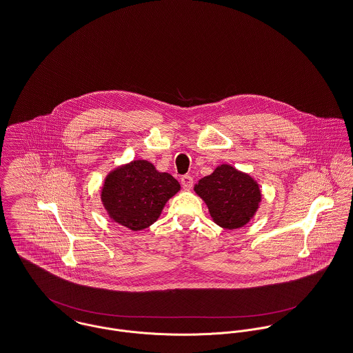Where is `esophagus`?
I'll return each mask as SVG.
<instances>
[{"instance_id":"1","label":"esophagus","mask_w":353,"mask_h":353,"mask_svg":"<svg viewBox=\"0 0 353 353\" xmlns=\"http://www.w3.org/2000/svg\"><path fill=\"white\" fill-rule=\"evenodd\" d=\"M181 185L184 190H190L193 187V177L190 174H185L181 177Z\"/></svg>"}]
</instances>
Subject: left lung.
I'll return each mask as SVG.
<instances>
[{"mask_svg":"<svg viewBox=\"0 0 353 353\" xmlns=\"http://www.w3.org/2000/svg\"><path fill=\"white\" fill-rule=\"evenodd\" d=\"M194 192L205 201L214 221L227 230L243 227L254 216L261 201L256 181L225 163L199 180Z\"/></svg>","mask_w":353,"mask_h":353,"instance_id":"left-lung-1","label":"left lung"}]
</instances>
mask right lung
Returning <instances> with one entry per match:
<instances>
[{"label":"right lung","instance_id":"right-lung-1","mask_svg":"<svg viewBox=\"0 0 353 353\" xmlns=\"http://www.w3.org/2000/svg\"><path fill=\"white\" fill-rule=\"evenodd\" d=\"M179 190L180 184L173 176L138 160L110 173L102 190V203L112 220L139 231L159 219L165 203Z\"/></svg>","mask_w":353,"mask_h":353}]
</instances>
